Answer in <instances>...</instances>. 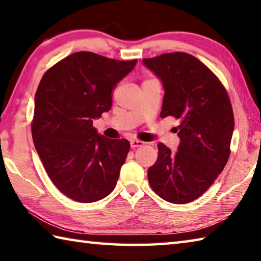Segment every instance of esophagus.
Wrapping results in <instances>:
<instances>
[{
	"label": "esophagus",
	"instance_id": "obj_1",
	"mask_svg": "<svg viewBox=\"0 0 261 261\" xmlns=\"http://www.w3.org/2000/svg\"><path fill=\"white\" fill-rule=\"evenodd\" d=\"M130 145H131V148H137V147H142L145 145L144 141L141 140H137V139H134L130 141Z\"/></svg>",
	"mask_w": 261,
	"mask_h": 261
}]
</instances>
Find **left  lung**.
Wrapping results in <instances>:
<instances>
[{"instance_id":"1","label":"left lung","mask_w":261,"mask_h":261,"mask_svg":"<svg viewBox=\"0 0 261 261\" xmlns=\"http://www.w3.org/2000/svg\"><path fill=\"white\" fill-rule=\"evenodd\" d=\"M142 63L163 83L161 117L180 121L176 131L181 140L175 152L158 144L148 181L168 202H191L213 185L228 161L234 130L231 100L217 76L190 54L166 53Z\"/></svg>"}]
</instances>
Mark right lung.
I'll list each match as a JSON object with an SVG mask.
<instances>
[{
  "label": "right lung",
  "instance_id": "right-lung-1",
  "mask_svg": "<svg viewBox=\"0 0 261 261\" xmlns=\"http://www.w3.org/2000/svg\"><path fill=\"white\" fill-rule=\"evenodd\" d=\"M136 63L76 52L40 80L32 124L34 145L50 181L70 199L95 202L114 190L130 142L100 136L93 120L111 110L112 90Z\"/></svg>",
  "mask_w": 261,
  "mask_h": 261
}]
</instances>
